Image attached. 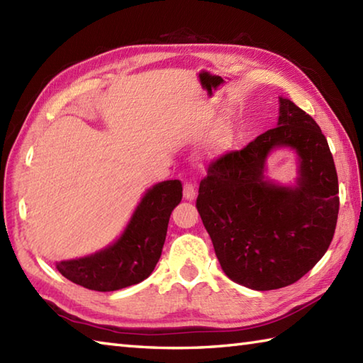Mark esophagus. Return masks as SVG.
<instances>
[{"instance_id": "1", "label": "esophagus", "mask_w": 363, "mask_h": 363, "mask_svg": "<svg viewBox=\"0 0 363 363\" xmlns=\"http://www.w3.org/2000/svg\"><path fill=\"white\" fill-rule=\"evenodd\" d=\"M184 198H186L187 201H194V199L196 198L195 184H191V182L184 184Z\"/></svg>"}]
</instances>
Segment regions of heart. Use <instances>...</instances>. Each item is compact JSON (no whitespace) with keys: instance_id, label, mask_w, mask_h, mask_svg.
<instances>
[{"instance_id":"b5f03b06","label":"heart","mask_w":363,"mask_h":363,"mask_svg":"<svg viewBox=\"0 0 363 363\" xmlns=\"http://www.w3.org/2000/svg\"><path fill=\"white\" fill-rule=\"evenodd\" d=\"M230 146H233V129L229 125H221L212 133L209 145H207V152L212 157H218L228 152Z\"/></svg>"}]
</instances>
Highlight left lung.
<instances>
[{
	"label": "left lung",
	"mask_w": 363,
	"mask_h": 363,
	"mask_svg": "<svg viewBox=\"0 0 363 363\" xmlns=\"http://www.w3.org/2000/svg\"><path fill=\"white\" fill-rule=\"evenodd\" d=\"M295 149V188L264 177L274 147ZM338 179L326 137L309 113L279 98L277 126L207 168L196 209L229 279L252 290H276L299 281L325 256L335 233Z\"/></svg>",
	"instance_id": "left-lung-1"
}]
</instances>
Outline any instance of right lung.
Wrapping results in <instances>:
<instances>
[{"label":"right lung","instance_id":"1","mask_svg":"<svg viewBox=\"0 0 363 363\" xmlns=\"http://www.w3.org/2000/svg\"><path fill=\"white\" fill-rule=\"evenodd\" d=\"M181 199V181L156 184L146 191L117 242L91 256L57 262L59 273L96 291H113L142 282L160 259L169 215Z\"/></svg>","mask_w":363,"mask_h":363}]
</instances>
